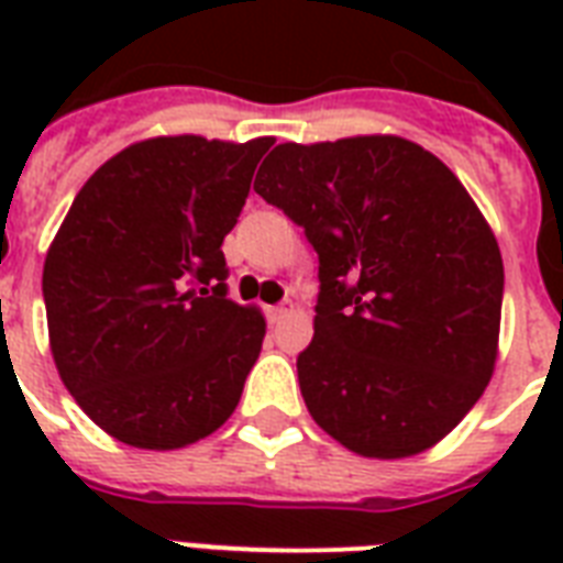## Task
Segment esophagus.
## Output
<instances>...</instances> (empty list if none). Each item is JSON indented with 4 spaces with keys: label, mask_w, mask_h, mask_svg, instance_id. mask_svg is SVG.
I'll return each instance as SVG.
<instances>
[{
    "label": "esophagus",
    "mask_w": 563,
    "mask_h": 563,
    "mask_svg": "<svg viewBox=\"0 0 563 563\" xmlns=\"http://www.w3.org/2000/svg\"><path fill=\"white\" fill-rule=\"evenodd\" d=\"M265 316H268V321H272V324H280L283 318L289 316V309L283 307V303H277V307H268V309H265Z\"/></svg>",
    "instance_id": "34e87169"
}]
</instances>
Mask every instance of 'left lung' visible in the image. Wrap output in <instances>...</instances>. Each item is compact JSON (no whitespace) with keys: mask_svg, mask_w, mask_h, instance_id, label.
Listing matches in <instances>:
<instances>
[{"mask_svg":"<svg viewBox=\"0 0 563 563\" xmlns=\"http://www.w3.org/2000/svg\"><path fill=\"white\" fill-rule=\"evenodd\" d=\"M254 189L318 254L309 415L368 459L438 444L494 374L503 312V256L462 180L409 140L351 136L277 145Z\"/></svg>","mask_w":563,"mask_h":563,"instance_id":"8db88e82","label":"left lung"}]
</instances>
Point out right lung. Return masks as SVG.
<instances>
[{
  "instance_id": "1",
  "label": "right lung",
  "mask_w": 563,
  "mask_h": 563,
  "mask_svg": "<svg viewBox=\"0 0 563 563\" xmlns=\"http://www.w3.org/2000/svg\"><path fill=\"white\" fill-rule=\"evenodd\" d=\"M272 136H157L75 195L43 265L48 342L75 402L108 435L178 450L233 415L265 321L228 298L221 242Z\"/></svg>"
}]
</instances>
